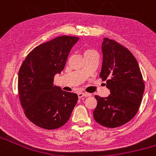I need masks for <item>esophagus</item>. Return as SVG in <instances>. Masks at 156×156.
Instances as JSON below:
<instances>
[{
	"label": "esophagus",
	"instance_id": "34e87169",
	"mask_svg": "<svg viewBox=\"0 0 156 156\" xmlns=\"http://www.w3.org/2000/svg\"><path fill=\"white\" fill-rule=\"evenodd\" d=\"M88 96H90V94L83 93V92H79L78 93V97H79V98H81L83 97H88Z\"/></svg>",
	"mask_w": 156,
	"mask_h": 156
}]
</instances>
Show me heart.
<instances>
[{"label":"heart","instance_id":"heart-1","mask_svg":"<svg viewBox=\"0 0 156 156\" xmlns=\"http://www.w3.org/2000/svg\"><path fill=\"white\" fill-rule=\"evenodd\" d=\"M91 51H92V50H87V51H85L84 54H86V53H89V52H91Z\"/></svg>","mask_w":156,"mask_h":156}]
</instances>
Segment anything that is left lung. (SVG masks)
<instances>
[{
    "label": "left lung",
    "instance_id": "8db88e82",
    "mask_svg": "<svg viewBox=\"0 0 156 156\" xmlns=\"http://www.w3.org/2000/svg\"><path fill=\"white\" fill-rule=\"evenodd\" d=\"M101 51L100 77L106 80L110 94L105 98L95 95L98 105L93 115L101 126L115 128L128 122L136 115L142 100L144 83L138 63L128 49L104 38Z\"/></svg>",
    "mask_w": 156,
    "mask_h": 156
}]
</instances>
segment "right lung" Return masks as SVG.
<instances>
[{"label":"right lung","mask_w":156,"mask_h":156,"mask_svg":"<svg viewBox=\"0 0 156 156\" xmlns=\"http://www.w3.org/2000/svg\"><path fill=\"white\" fill-rule=\"evenodd\" d=\"M79 37L62 36L40 44L29 54L19 72L18 90L26 116L47 129L61 127L69 119L78 96L54 86Z\"/></svg>","instance_id":"add662e5"}]
</instances>
